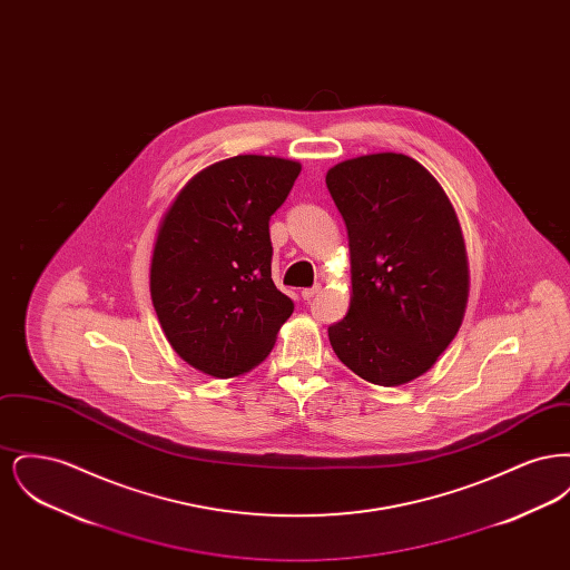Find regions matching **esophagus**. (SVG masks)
Returning a JSON list of instances; mask_svg holds the SVG:
<instances>
[{
	"label": "esophagus",
	"instance_id": "34e87169",
	"mask_svg": "<svg viewBox=\"0 0 570 570\" xmlns=\"http://www.w3.org/2000/svg\"><path fill=\"white\" fill-rule=\"evenodd\" d=\"M318 293H321V286H312V288L301 291V297L305 298V301H309V298L316 297Z\"/></svg>",
	"mask_w": 570,
	"mask_h": 570
}]
</instances>
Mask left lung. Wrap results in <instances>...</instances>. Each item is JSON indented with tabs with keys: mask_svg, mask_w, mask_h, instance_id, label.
Masks as SVG:
<instances>
[{
	"mask_svg": "<svg viewBox=\"0 0 570 570\" xmlns=\"http://www.w3.org/2000/svg\"><path fill=\"white\" fill-rule=\"evenodd\" d=\"M326 188L344 217L353 295L328 326L337 358L372 384L423 376L460 331L470 269L458 214L423 164L370 154L335 164Z\"/></svg>",
	"mask_w": 570,
	"mask_h": 570,
	"instance_id": "obj_1",
	"label": "left lung"
}]
</instances>
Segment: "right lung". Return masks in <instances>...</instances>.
<instances>
[{"mask_svg":"<svg viewBox=\"0 0 570 570\" xmlns=\"http://www.w3.org/2000/svg\"><path fill=\"white\" fill-rule=\"evenodd\" d=\"M298 173L286 158H226L196 173L164 214L151 301L173 351L203 374L254 370L295 309L273 284L269 219Z\"/></svg>","mask_w":570,"mask_h":570,"instance_id":"1","label":"right lung"}]
</instances>
